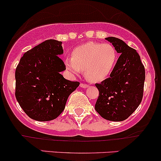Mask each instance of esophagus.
Segmentation results:
<instances>
[{
  "instance_id": "obj_1",
  "label": "esophagus",
  "mask_w": 161,
  "mask_h": 161,
  "mask_svg": "<svg viewBox=\"0 0 161 161\" xmlns=\"http://www.w3.org/2000/svg\"><path fill=\"white\" fill-rule=\"evenodd\" d=\"M80 86L81 87H83V88H86V87H88V85H87V84H84V83H81Z\"/></svg>"
}]
</instances>
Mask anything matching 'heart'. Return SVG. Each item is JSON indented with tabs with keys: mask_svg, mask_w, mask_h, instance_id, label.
Returning a JSON list of instances; mask_svg holds the SVG:
<instances>
[{
	"mask_svg": "<svg viewBox=\"0 0 161 161\" xmlns=\"http://www.w3.org/2000/svg\"><path fill=\"white\" fill-rule=\"evenodd\" d=\"M118 58L116 49L112 44L87 42L74 48L72 58L65 59V65L74 74L84 70L87 80L97 82L110 75Z\"/></svg>",
	"mask_w": 161,
	"mask_h": 161,
	"instance_id": "obj_1",
	"label": "heart"
}]
</instances>
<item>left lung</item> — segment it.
Listing matches in <instances>:
<instances>
[{"instance_id": "left-lung-1", "label": "left lung", "mask_w": 161, "mask_h": 161, "mask_svg": "<svg viewBox=\"0 0 161 161\" xmlns=\"http://www.w3.org/2000/svg\"><path fill=\"white\" fill-rule=\"evenodd\" d=\"M120 53L110 77L95 86L99 96L95 110L105 119L120 122L129 118L141 102L145 68L136 50L115 37H108Z\"/></svg>"}]
</instances>
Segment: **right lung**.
<instances>
[{"label":"right lung","mask_w":161,"mask_h":161,"mask_svg":"<svg viewBox=\"0 0 161 161\" xmlns=\"http://www.w3.org/2000/svg\"><path fill=\"white\" fill-rule=\"evenodd\" d=\"M62 42L48 39L25 53L15 69V97L26 115L40 122L53 120L65 108L80 82L67 80L59 55Z\"/></svg>","instance_id":"add662e5"}]
</instances>
